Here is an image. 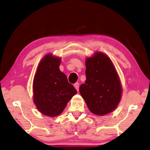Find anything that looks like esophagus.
<instances>
[{"mask_svg": "<svg viewBox=\"0 0 150 150\" xmlns=\"http://www.w3.org/2000/svg\"><path fill=\"white\" fill-rule=\"evenodd\" d=\"M74 87L76 88V90L78 91H79V83H75V84H74Z\"/></svg>", "mask_w": 150, "mask_h": 150, "instance_id": "1", "label": "esophagus"}]
</instances>
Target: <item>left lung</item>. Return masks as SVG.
<instances>
[{"label":"left lung","mask_w":150,"mask_h":150,"mask_svg":"<svg viewBox=\"0 0 150 150\" xmlns=\"http://www.w3.org/2000/svg\"><path fill=\"white\" fill-rule=\"evenodd\" d=\"M85 74L87 79L79 92L90 111L102 116L115 110L120 100L122 87L111 60L96 52L86 60Z\"/></svg>","instance_id":"left-lung-1"}]
</instances>
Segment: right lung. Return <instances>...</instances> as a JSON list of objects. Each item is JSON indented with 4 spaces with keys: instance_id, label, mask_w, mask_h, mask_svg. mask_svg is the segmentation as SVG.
<instances>
[{
    "instance_id": "right-lung-1",
    "label": "right lung",
    "mask_w": 150,
    "mask_h": 150,
    "mask_svg": "<svg viewBox=\"0 0 150 150\" xmlns=\"http://www.w3.org/2000/svg\"><path fill=\"white\" fill-rule=\"evenodd\" d=\"M60 62V58L45 55L40 63L33 83L35 105L40 112L48 116L60 115L77 93L59 70Z\"/></svg>"
}]
</instances>
